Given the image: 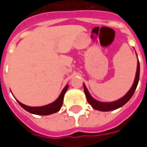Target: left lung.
Masks as SVG:
<instances>
[{"label":"left lung","instance_id":"8db88e82","mask_svg":"<svg viewBox=\"0 0 147 147\" xmlns=\"http://www.w3.org/2000/svg\"><path fill=\"white\" fill-rule=\"evenodd\" d=\"M139 71H140V66H139V62L138 61V65H137V71H136V79H135V82L134 84L131 86V88L130 89L128 92L127 93L126 95L123 96L122 98L119 99L118 101L116 102H110V103H105V102H100L96 101L90 95L88 90L86 89V87L85 85H83V88H84V92L86 94V99H87V102H89V104L94 109L99 111H104V112H107V111H111L114 110V109H117L120 108L121 106H123L124 104H126L127 102H128L130 98L132 97V95L135 93L138 83H139Z\"/></svg>","mask_w":147,"mask_h":147}]
</instances>
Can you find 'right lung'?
Listing matches in <instances>:
<instances>
[{"instance_id": "right-lung-1", "label": "right lung", "mask_w": 147, "mask_h": 147, "mask_svg": "<svg viewBox=\"0 0 147 147\" xmlns=\"http://www.w3.org/2000/svg\"><path fill=\"white\" fill-rule=\"evenodd\" d=\"M67 88H68V85L65 86L64 90H62L61 95L54 102H53L51 104H49L45 106H41V107H30V106H27L24 104H22L20 102L17 101L18 103L20 105L21 107L29 112L30 113L36 114V115H49V114L55 113L58 111L60 110L63 104V101H64V96L65 92L67 91Z\"/></svg>"}]
</instances>
